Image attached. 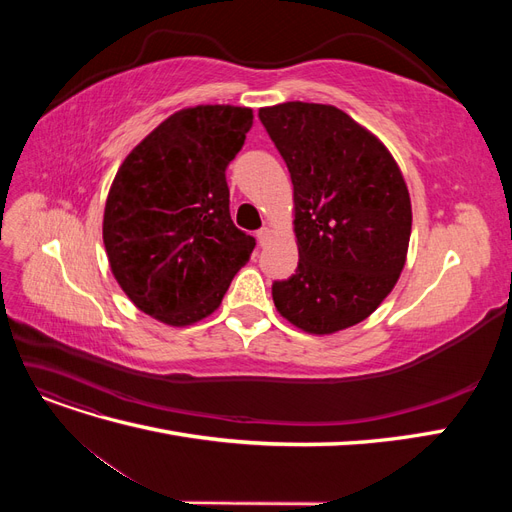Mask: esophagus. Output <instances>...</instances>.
I'll return each instance as SVG.
<instances>
[{
	"mask_svg": "<svg viewBox=\"0 0 512 512\" xmlns=\"http://www.w3.org/2000/svg\"><path fill=\"white\" fill-rule=\"evenodd\" d=\"M269 237H271V230L265 226V228H260L258 232H256V239H258V243L260 245H265L267 241H269Z\"/></svg>",
	"mask_w": 512,
	"mask_h": 512,
	"instance_id": "obj_1",
	"label": "esophagus"
}]
</instances>
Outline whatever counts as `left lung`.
I'll list each match as a JSON object with an SVG mask.
<instances>
[{
	"label": "left lung",
	"mask_w": 512,
	"mask_h": 512,
	"mask_svg": "<svg viewBox=\"0 0 512 512\" xmlns=\"http://www.w3.org/2000/svg\"><path fill=\"white\" fill-rule=\"evenodd\" d=\"M288 166L299 267L273 284L290 324L333 335L378 309L406 265L412 205L378 136L331 104L284 102L258 111Z\"/></svg>",
	"instance_id": "8db88e82"
}]
</instances>
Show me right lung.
Instances as JSON below:
<instances>
[{"label":"right lung","instance_id":"obj_1","mask_svg":"<svg viewBox=\"0 0 512 512\" xmlns=\"http://www.w3.org/2000/svg\"><path fill=\"white\" fill-rule=\"evenodd\" d=\"M252 119L245 106L181 108L128 153L108 190V265L128 299L168 327L211 316L252 256L226 183Z\"/></svg>","mask_w":512,"mask_h":512}]
</instances>
